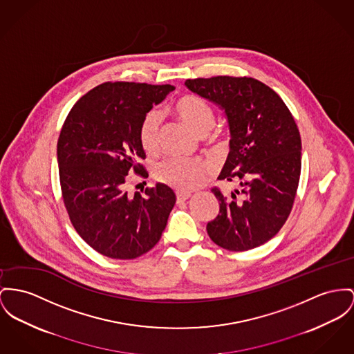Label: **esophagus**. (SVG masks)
I'll list each match as a JSON object with an SVG mask.
<instances>
[{"instance_id":"1","label":"esophagus","mask_w":354,"mask_h":354,"mask_svg":"<svg viewBox=\"0 0 354 354\" xmlns=\"http://www.w3.org/2000/svg\"><path fill=\"white\" fill-rule=\"evenodd\" d=\"M176 196H177V203H183V201H187V200L192 197V193H189V192H177Z\"/></svg>"}]
</instances>
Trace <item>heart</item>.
I'll return each mask as SVG.
<instances>
[{"instance_id": "b5f03b06", "label": "heart", "mask_w": 354, "mask_h": 354, "mask_svg": "<svg viewBox=\"0 0 354 354\" xmlns=\"http://www.w3.org/2000/svg\"><path fill=\"white\" fill-rule=\"evenodd\" d=\"M174 110L180 119L197 136L207 134L214 123L213 109L201 97L187 95L177 100ZM162 115L158 110H150L140 124L138 137L145 151L153 153L160 143ZM158 181L171 188L192 190L200 187L205 180V167L198 161L167 158L154 169Z\"/></svg>"}]
</instances>
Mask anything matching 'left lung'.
I'll use <instances>...</instances> for the list:
<instances>
[{"instance_id":"1","label":"left lung","mask_w":354,"mask_h":354,"mask_svg":"<svg viewBox=\"0 0 354 354\" xmlns=\"http://www.w3.org/2000/svg\"><path fill=\"white\" fill-rule=\"evenodd\" d=\"M185 86L224 110L231 141L218 180L241 189L227 198L217 188L216 218L207 224L218 247L247 251L277 235L291 212L301 176V136L281 96L252 77L188 79Z\"/></svg>"}]
</instances>
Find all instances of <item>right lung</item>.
Here are the masks:
<instances>
[{"instance_id":"add662e5","label":"right lung","mask_w":354,"mask_h":354,"mask_svg":"<svg viewBox=\"0 0 354 354\" xmlns=\"http://www.w3.org/2000/svg\"><path fill=\"white\" fill-rule=\"evenodd\" d=\"M174 90L170 84L107 82L71 109L57 141L63 201L72 225L99 254L136 259L161 239L176 194L156 184L127 194V174L147 171L138 137L143 117Z\"/></svg>"}]
</instances>
